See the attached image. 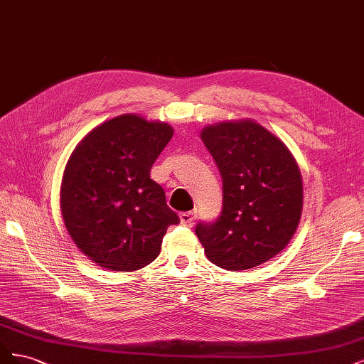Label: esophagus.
Masks as SVG:
<instances>
[{"mask_svg":"<svg viewBox=\"0 0 364 364\" xmlns=\"http://www.w3.org/2000/svg\"><path fill=\"white\" fill-rule=\"evenodd\" d=\"M196 217H197L196 211H186V213H181V214H179L181 222H182L183 225H188V226H191V225L194 223Z\"/></svg>","mask_w":364,"mask_h":364,"instance_id":"esophagus-1","label":"esophagus"}]
</instances>
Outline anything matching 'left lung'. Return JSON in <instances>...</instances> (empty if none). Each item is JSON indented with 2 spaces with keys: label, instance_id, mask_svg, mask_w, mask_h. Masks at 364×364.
Wrapping results in <instances>:
<instances>
[{
  "label": "left lung",
  "instance_id": "8db88e82",
  "mask_svg": "<svg viewBox=\"0 0 364 364\" xmlns=\"http://www.w3.org/2000/svg\"><path fill=\"white\" fill-rule=\"evenodd\" d=\"M202 139L222 176L223 206L196 235L206 257L226 270H246L289 245L302 213V179L291 153L253 121L205 127Z\"/></svg>",
  "mask_w": 364,
  "mask_h": 364
}]
</instances>
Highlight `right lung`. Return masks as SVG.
I'll return each mask as SVG.
<instances>
[{"label":"right lung","instance_id":"obj_1","mask_svg":"<svg viewBox=\"0 0 364 364\" xmlns=\"http://www.w3.org/2000/svg\"><path fill=\"white\" fill-rule=\"evenodd\" d=\"M173 136L167 123L121 115L95 127L63 173L65 226L86 257L118 272L156 259L168 226L181 220L150 179L151 165Z\"/></svg>","mask_w":364,"mask_h":364}]
</instances>
